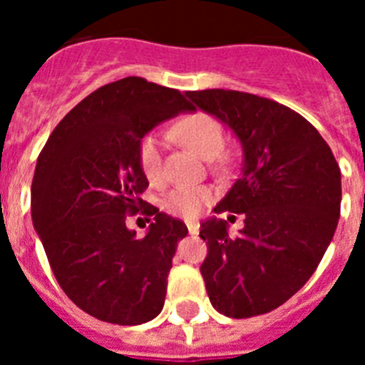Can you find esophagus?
I'll use <instances>...</instances> for the list:
<instances>
[{"label":"esophagus","mask_w":365,"mask_h":365,"mask_svg":"<svg viewBox=\"0 0 365 365\" xmlns=\"http://www.w3.org/2000/svg\"><path fill=\"white\" fill-rule=\"evenodd\" d=\"M186 227H188V232L192 235H195L199 232V222L197 221H186Z\"/></svg>","instance_id":"obj_1"}]
</instances>
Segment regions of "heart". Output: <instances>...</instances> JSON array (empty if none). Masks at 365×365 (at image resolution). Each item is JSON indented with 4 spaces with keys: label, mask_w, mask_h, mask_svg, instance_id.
<instances>
[{
    "label": "heart",
    "mask_w": 365,
    "mask_h": 365,
    "mask_svg": "<svg viewBox=\"0 0 365 365\" xmlns=\"http://www.w3.org/2000/svg\"><path fill=\"white\" fill-rule=\"evenodd\" d=\"M173 133L180 143L192 148L205 159H214L215 163L225 164V159L217 155L225 148V130L208 113H192L180 118L173 128ZM138 164L144 177L151 185H160L164 180V155L163 140L155 133H148L138 143ZM214 201V190L208 186H175L163 199V208L168 214L182 219H195L202 214L206 206Z\"/></svg>",
    "instance_id": "1"
}]
</instances>
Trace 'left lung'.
Wrapping results in <instances>:
<instances>
[{
    "label": "left lung",
    "mask_w": 365,
    "mask_h": 365,
    "mask_svg": "<svg viewBox=\"0 0 365 365\" xmlns=\"http://www.w3.org/2000/svg\"><path fill=\"white\" fill-rule=\"evenodd\" d=\"M186 96L225 122L245 153L243 173L214 208L243 214L241 234L230 237L222 219L201 222L206 292L228 318L265 314L309 282L333 240L340 168L314 125L287 106L232 89Z\"/></svg>",
    "instance_id": "1"
}]
</instances>
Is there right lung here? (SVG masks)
Wrapping results in <instances>:
<instances>
[{
    "label": "right lung",
    "mask_w": 365,
    "mask_h": 365,
    "mask_svg": "<svg viewBox=\"0 0 365 365\" xmlns=\"http://www.w3.org/2000/svg\"><path fill=\"white\" fill-rule=\"evenodd\" d=\"M177 89L128 76L93 91L54 128L32 179V222L71 302L117 325H138L163 311L182 221L140 195L148 179L138 143L166 118L188 111ZM153 217L144 238L125 227Z\"/></svg>",
    "instance_id": "right-lung-1"
}]
</instances>
